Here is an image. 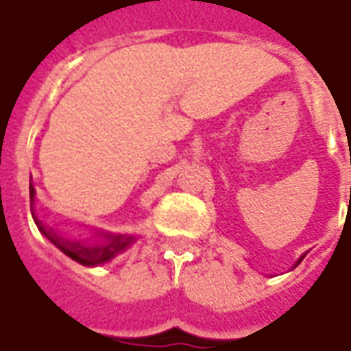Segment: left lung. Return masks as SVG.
Instances as JSON below:
<instances>
[{
	"label": "left lung",
	"mask_w": 351,
	"mask_h": 351,
	"mask_svg": "<svg viewBox=\"0 0 351 351\" xmlns=\"http://www.w3.org/2000/svg\"><path fill=\"white\" fill-rule=\"evenodd\" d=\"M302 258H304V256H302ZM302 258H301V259H299V261H297V265H299V263H301V261H302Z\"/></svg>",
	"instance_id": "8db88e82"
}]
</instances>
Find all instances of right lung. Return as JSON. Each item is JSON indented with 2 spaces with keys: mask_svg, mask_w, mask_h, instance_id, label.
<instances>
[{
  "mask_svg": "<svg viewBox=\"0 0 351 351\" xmlns=\"http://www.w3.org/2000/svg\"><path fill=\"white\" fill-rule=\"evenodd\" d=\"M34 186L29 184V199H32V201H34ZM32 216H34L37 228L41 229V233L49 239L50 243L56 244L58 248L64 252V254H67L69 258L75 259V261H79V263L82 265L105 263L108 259L114 258L116 254H120V252L125 250V248L135 241V237L131 235H108L107 241L99 244H84L79 243V241H69V239H64V237L56 235L52 229L45 228L41 221L35 218L34 213H32Z\"/></svg>",
  "mask_w": 351,
  "mask_h": 351,
  "instance_id": "right-lung-1",
  "label": "right lung"
}]
</instances>
